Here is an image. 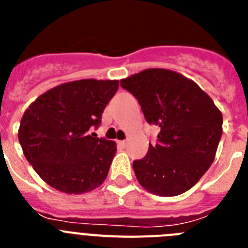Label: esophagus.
I'll return each instance as SVG.
<instances>
[{
	"instance_id": "obj_1",
	"label": "esophagus",
	"mask_w": 248,
	"mask_h": 248,
	"mask_svg": "<svg viewBox=\"0 0 248 248\" xmlns=\"http://www.w3.org/2000/svg\"><path fill=\"white\" fill-rule=\"evenodd\" d=\"M126 140H118V145L120 146V148H125L126 146Z\"/></svg>"
}]
</instances>
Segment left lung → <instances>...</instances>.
Wrapping results in <instances>:
<instances>
[{"instance_id":"left-lung-1","label":"left lung","mask_w":248,"mask_h":248,"mask_svg":"<svg viewBox=\"0 0 248 248\" xmlns=\"http://www.w3.org/2000/svg\"><path fill=\"white\" fill-rule=\"evenodd\" d=\"M138 99L146 122L160 126L157 143L133 161L144 189L159 196L187 191L211 166L222 135V114L194 80L149 68L120 80Z\"/></svg>"}]
</instances>
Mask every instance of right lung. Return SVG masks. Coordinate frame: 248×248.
Here are the masks:
<instances>
[{"mask_svg": "<svg viewBox=\"0 0 248 248\" xmlns=\"http://www.w3.org/2000/svg\"><path fill=\"white\" fill-rule=\"evenodd\" d=\"M118 80L80 79L59 84L26 109L18 129L23 154L43 181L64 194L97 189L107 179L115 141L95 138Z\"/></svg>", "mask_w": 248, "mask_h": 248, "instance_id": "add662e5", "label": "right lung"}]
</instances>
